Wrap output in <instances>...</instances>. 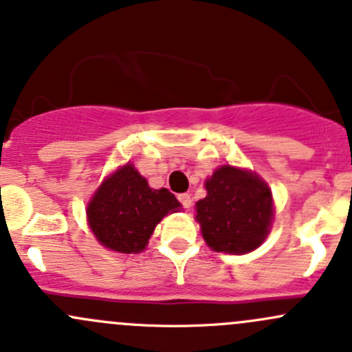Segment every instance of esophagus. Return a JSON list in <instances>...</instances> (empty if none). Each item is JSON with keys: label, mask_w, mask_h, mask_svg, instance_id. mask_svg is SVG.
<instances>
[{"label": "esophagus", "mask_w": 352, "mask_h": 352, "mask_svg": "<svg viewBox=\"0 0 352 352\" xmlns=\"http://www.w3.org/2000/svg\"><path fill=\"white\" fill-rule=\"evenodd\" d=\"M179 201H180V204H182L186 209H190V206H192V199H190L189 194H180Z\"/></svg>", "instance_id": "esophagus-1"}]
</instances>
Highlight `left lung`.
Wrapping results in <instances>:
<instances>
[{"instance_id":"8db88e82","label":"left lung","mask_w":352,"mask_h":352,"mask_svg":"<svg viewBox=\"0 0 352 352\" xmlns=\"http://www.w3.org/2000/svg\"><path fill=\"white\" fill-rule=\"evenodd\" d=\"M204 186L208 194L197 201L196 219L208 247L235 255L261 247L274 216L267 184L250 170L223 165Z\"/></svg>"}]
</instances>
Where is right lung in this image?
Masks as SVG:
<instances>
[{
	"label": "right lung",
	"mask_w": 352,
	"mask_h": 352,
	"mask_svg": "<svg viewBox=\"0 0 352 352\" xmlns=\"http://www.w3.org/2000/svg\"><path fill=\"white\" fill-rule=\"evenodd\" d=\"M180 202L166 189H151L131 163L117 168L100 184L88 202L87 218L95 239L119 254H140L155 226Z\"/></svg>",
	"instance_id": "add662e5"
}]
</instances>
